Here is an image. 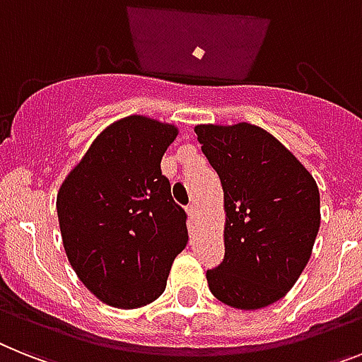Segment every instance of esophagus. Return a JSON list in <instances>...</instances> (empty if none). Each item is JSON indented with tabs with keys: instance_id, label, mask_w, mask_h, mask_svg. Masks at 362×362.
Returning <instances> with one entry per match:
<instances>
[{
	"instance_id": "esophagus-1",
	"label": "esophagus",
	"mask_w": 362,
	"mask_h": 362,
	"mask_svg": "<svg viewBox=\"0 0 362 362\" xmlns=\"http://www.w3.org/2000/svg\"><path fill=\"white\" fill-rule=\"evenodd\" d=\"M187 214H188V220H190V222H196V218H198V209H196V205H194V203L187 205Z\"/></svg>"
}]
</instances>
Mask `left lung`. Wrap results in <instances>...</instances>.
<instances>
[{"mask_svg":"<svg viewBox=\"0 0 362 362\" xmlns=\"http://www.w3.org/2000/svg\"><path fill=\"white\" fill-rule=\"evenodd\" d=\"M223 188V261L207 270L214 298L261 309L291 291L320 229V194L294 155L257 125H196Z\"/></svg>","mask_w":362,"mask_h":362,"instance_id":"obj_1","label":"left lung"}]
</instances>
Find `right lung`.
Returning <instances> with one entry per match:
<instances>
[{"label":"right lung","mask_w":362,"mask_h":362,"mask_svg":"<svg viewBox=\"0 0 362 362\" xmlns=\"http://www.w3.org/2000/svg\"><path fill=\"white\" fill-rule=\"evenodd\" d=\"M177 127L127 116L98 134L57 194L62 244L83 285L107 305L136 309L166 288L188 240L160 159Z\"/></svg>","instance_id":"1"}]
</instances>
